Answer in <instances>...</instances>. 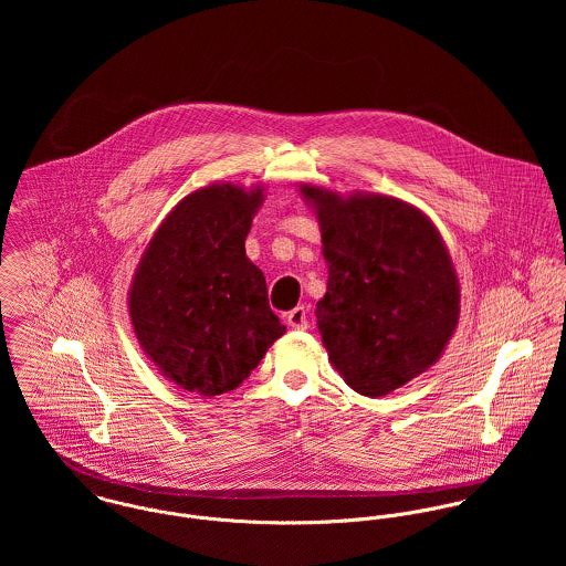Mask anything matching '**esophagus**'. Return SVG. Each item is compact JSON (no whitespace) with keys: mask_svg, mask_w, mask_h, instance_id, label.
Here are the masks:
<instances>
[{"mask_svg":"<svg viewBox=\"0 0 566 566\" xmlns=\"http://www.w3.org/2000/svg\"><path fill=\"white\" fill-rule=\"evenodd\" d=\"M285 321H287L290 328H296V331L307 328V307H296V310H292V312L285 316Z\"/></svg>","mask_w":566,"mask_h":566,"instance_id":"1","label":"esophagus"}]
</instances>
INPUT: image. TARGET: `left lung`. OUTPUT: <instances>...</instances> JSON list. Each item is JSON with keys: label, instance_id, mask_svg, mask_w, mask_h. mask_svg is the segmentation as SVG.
Segmentation results:
<instances>
[{"label": "left lung", "instance_id": "obj_1", "mask_svg": "<svg viewBox=\"0 0 566 566\" xmlns=\"http://www.w3.org/2000/svg\"><path fill=\"white\" fill-rule=\"evenodd\" d=\"M328 265L316 305L331 366L364 397L429 370L460 321V283L436 224L392 196L301 185Z\"/></svg>", "mask_w": 566, "mask_h": 566}]
</instances>
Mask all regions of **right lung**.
I'll list each match as a JSON object with an SVG mask.
<instances>
[{
    "instance_id": "1",
    "label": "right lung",
    "mask_w": 566,
    "mask_h": 566,
    "mask_svg": "<svg viewBox=\"0 0 566 566\" xmlns=\"http://www.w3.org/2000/svg\"><path fill=\"white\" fill-rule=\"evenodd\" d=\"M263 187L213 182L185 196L137 265L128 312L148 359L178 388L235 390L285 333L245 238Z\"/></svg>"
}]
</instances>
